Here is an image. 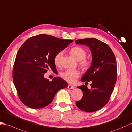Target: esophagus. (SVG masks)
<instances>
[{
    "mask_svg": "<svg viewBox=\"0 0 132 132\" xmlns=\"http://www.w3.org/2000/svg\"><path fill=\"white\" fill-rule=\"evenodd\" d=\"M68 88L69 89H74L75 87H74V86H73L72 85H71L69 84L68 85Z\"/></svg>",
    "mask_w": 132,
    "mask_h": 132,
    "instance_id": "1",
    "label": "esophagus"
}]
</instances>
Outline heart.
I'll list each match as a JSON object with an SVG mask.
<instances>
[{"label":"heart","instance_id":"obj_1","mask_svg":"<svg viewBox=\"0 0 132 132\" xmlns=\"http://www.w3.org/2000/svg\"><path fill=\"white\" fill-rule=\"evenodd\" d=\"M70 53L76 60L79 61V65L84 70H87L89 68L90 63L86 59L87 56V52L84 48L80 46H76L73 47ZM63 55V51H59L55 55L54 58V62L56 66H59L60 64L61 59ZM80 76V72L76 70H65L61 73L60 77L65 81L69 83H73L76 79Z\"/></svg>","mask_w":132,"mask_h":132}]
</instances>
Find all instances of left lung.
Here are the masks:
<instances>
[{"instance_id": "obj_1", "label": "left lung", "mask_w": 132, "mask_h": 132, "mask_svg": "<svg viewBox=\"0 0 132 132\" xmlns=\"http://www.w3.org/2000/svg\"><path fill=\"white\" fill-rule=\"evenodd\" d=\"M75 42L89 47L92 54V65L81 78L86 83L92 82V89H89L84 85L78 86L83 92V97L76 104L85 112H95L107 104L115 87L117 79L116 57L108 45L97 39H78Z\"/></svg>"}]
</instances>
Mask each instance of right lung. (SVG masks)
<instances>
[{
	"label": "right lung",
	"mask_w": 132,
	"mask_h": 132,
	"mask_svg": "<svg viewBox=\"0 0 132 132\" xmlns=\"http://www.w3.org/2000/svg\"><path fill=\"white\" fill-rule=\"evenodd\" d=\"M72 42L39 34L20 47L13 65V80L20 99L26 106L33 109L45 107L51 103L59 90L68 87L61 78L54 77L50 81L44 75L49 69L56 72L54 56Z\"/></svg>",
	"instance_id": "obj_1"
}]
</instances>
